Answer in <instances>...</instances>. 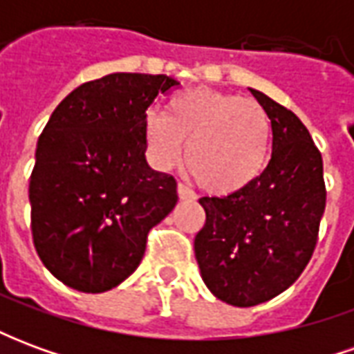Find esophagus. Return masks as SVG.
I'll list each match as a JSON object with an SVG mask.
<instances>
[{"label":"esophagus","mask_w":354,"mask_h":354,"mask_svg":"<svg viewBox=\"0 0 354 354\" xmlns=\"http://www.w3.org/2000/svg\"><path fill=\"white\" fill-rule=\"evenodd\" d=\"M178 195H180V199H184V201H195L197 199V195L193 193V189H189L187 185L185 184H178Z\"/></svg>","instance_id":"34e87169"}]
</instances>
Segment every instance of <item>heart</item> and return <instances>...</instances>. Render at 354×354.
<instances>
[{
  "mask_svg": "<svg viewBox=\"0 0 354 354\" xmlns=\"http://www.w3.org/2000/svg\"><path fill=\"white\" fill-rule=\"evenodd\" d=\"M149 161L169 170L182 159L210 195H233L252 185L266 170L271 121L260 104L239 94L195 87L176 94L167 117H144Z\"/></svg>",
  "mask_w": 354,
  "mask_h": 354,
  "instance_id": "b5f03b06",
  "label": "heart"
}]
</instances>
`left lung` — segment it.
<instances>
[{
    "mask_svg": "<svg viewBox=\"0 0 354 354\" xmlns=\"http://www.w3.org/2000/svg\"><path fill=\"white\" fill-rule=\"evenodd\" d=\"M273 151L261 176L225 197H203L207 222L195 235L201 277L218 299L252 307L292 286L309 263L326 207L322 155L305 124L256 88Z\"/></svg>",
    "mask_w": 354,
    "mask_h": 354,
    "instance_id": "left-lung-1",
    "label": "left lung"
}]
</instances>
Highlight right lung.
<instances>
[{"label": "right lung", "mask_w": 354, "mask_h": 354, "mask_svg": "<svg viewBox=\"0 0 354 354\" xmlns=\"http://www.w3.org/2000/svg\"><path fill=\"white\" fill-rule=\"evenodd\" d=\"M169 75L109 73L72 91L37 140L30 176L39 260L87 294L134 273L149 230L176 207V180L146 161L144 117Z\"/></svg>", "instance_id": "add662e5"}]
</instances>
